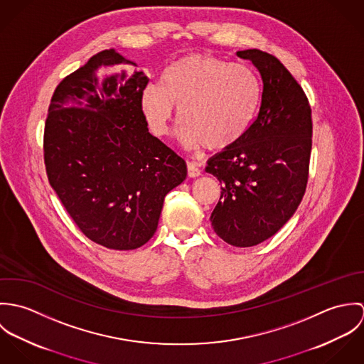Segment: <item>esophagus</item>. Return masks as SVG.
<instances>
[{"mask_svg":"<svg viewBox=\"0 0 364 364\" xmlns=\"http://www.w3.org/2000/svg\"><path fill=\"white\" fill-rule=\"evenodd\" d=\"M186 166H188V176L189 178H198V176L202 175V169L199 168V165L196 162L188 161Z\"/></svg>","mask_w":364,"mask_h":364,"instance_id":"34e87169","label":"esophagus"}]
</instances>
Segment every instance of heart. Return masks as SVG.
Wrapping results in <instances>:
<instances>
[{"mask_svg":"<svg viewBox=\"0 0 364 364\" xmlns=\"http://www.w3.org/2000/svg\"><path fill=\"white\" fill-rule=\"evenodd\" d=\"M259 101V80L248 65L211 54H189L164 71L161 85L149 84L143 90L141 110L150 130L162 137L169 132L176 106L185 146L224 150L245 136Z\"/></svg>","mask_w":364,"mask_h":364,"instance_id":"heart-1","label":"heart"}]
</instances>
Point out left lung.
Here are the masks:
<instances>
[{
  "label": "left lung",
  "mask_w": 364,
  "mask_h": 364,
  "mask_svg": "<svg viewBox=\"0 0 364 364\" xmlns=\"http://www.w3.org/2000/svg\"><path fill=\"white\" fill-rule=\"evenodd\" d=\"M262 78L257 117L245 136L208 162L221 183L210 220L234 247H254L294 214L307 188L312 147L311 106L290 71L259 49L237 52Z\"/></svg>",
  "instance_id": "left-lung-1"
}]
</instances>
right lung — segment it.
I'll return each instance as SVG.
<instances>
[{"mask_svg": "<svg viewBox=\"0 0 364 364\" xmlns=\"http://www.w3.org/2000/svg\"><path fill=\"white\" fill-rule=\"evenodd\" d=\"M146 73L114 49L92 55L53 94L43 156L49 183L80 231L109 250L144 245L186 162L149 133Z\"/></svg>", "mask_w": 364, "mask_h": 364, "instance_id": "add662e5", "label": "right lung"}]
</instances>
